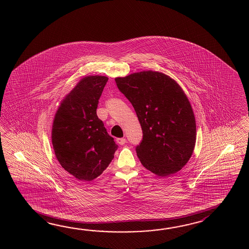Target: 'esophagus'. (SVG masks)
<instances>
[{
	"mask_svg": "<svg viewBox=\"0 0 249 249\" xmlns=\"http://www.w3.org/2000/svg\"><path fill=\"white\" fill-rule=\"evenodd\" d=\"M117 142L119 145H124V143L126 142V140L124 138H118V139H117Z\"/></svg>",
	"mask_w": 249,
	"mask_h": 249,
	"instance_id": "34e87169",
	"label": "esophagus"
}]
</instances>
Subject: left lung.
<instances>
[{
	"label": "left lung",
	"mask_w": 249,
	"mask_h": 249,
	"mask_svg": "<svg viewBox=\"0 0 249 249\" xmlns=\"http://www.w3.org/2000/svg\"><path fill=\"white\" fill-rule=\"evenodd\" d=\"M115 81L142 129L136 153L143 166L162 177L180 171L191 159L196 136L195 116L181 87L168 75L151 70Z\"/></svg>",
	"instance_id": "left-lung-1"
}]
</instances>
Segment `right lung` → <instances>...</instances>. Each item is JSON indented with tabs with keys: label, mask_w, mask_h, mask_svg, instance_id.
<instances>
[{
	"label": "right lung",
	"mask_w": 249,
	"mask_h": 249,
	"mask_svg": "<svg viewBox=\"0 0 249 249\" xmlns=\"http://www.w3.org/2000/svg\"><path fill=\"white\" fill-rule=\"evenodd\" d=\"M107 80L103 75L80 80L61 101L53 119L55 156L64 169L79 180L100 176L117 149L96 112Z\"/></svg>",
	"instance_id": "right-lung-1"
}]
</instances>
